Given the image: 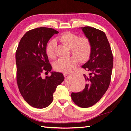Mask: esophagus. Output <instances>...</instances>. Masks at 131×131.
Masks as SVG:
<instances>
[{"mask_svg":"<svg viewBox=\"0 0 131 131\" xmlns=\"http://www.w3.org/2000/svg\"><path fill=\"white\" fill-rule=\"evenodd\" d=\"M69 74H70V73H64V74H63V75H64V77H66L67 76H68V75H69Z\"/></svg>","mask_w":131,"mask_h":131,"instance_id":"34e87169","label":"esophagus"}]
</instances>
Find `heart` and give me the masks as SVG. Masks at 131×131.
<instances>
[{"mask_svg":"<svg viewBox=\"0 0 131 131\" xmlns=\"http://www.w3.org/2000/svg\"><path fill=\"white\" fill-rule=\"evenodd\" d=\"M59 40L71 50L73 56L67 58H60L54 64V68L57 72L69 73L75 68L79 60L85 62L89 58L92 46L89 39L85 37L79 38L78 35L68 31L62 34ZM56 41L54 39L50 40L46 45V53L49 58L55 57V47Z\"/></svg>","mask_w":131,"mask_h":131,"instance_id":"b5f03b06","label":"heart"}]
</instances>
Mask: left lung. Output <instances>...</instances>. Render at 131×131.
Wrapping results in <instances>:
<instances>
[{
	"label": "left lung",
	"instance_id": "1",
	"mask_svg": "<svg viewBox=\"0 0 131 131\" xmlns=\"http://www.w3.org/2000/svg\"><path fill=\"white\" fill-rule=\"evenodd\" d=\"M81 29L92 46L89 60L82 66L89 75L84 74L87 82L85 89L81 92H72L71 97L75 104L86 108L97 103L108 90L112 76L113 57L104 32L89 26Z\"/></svg>",
	"mask_w": 131,
	"mask_h": 131
}]
</instances>
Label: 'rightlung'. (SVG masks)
<instances>
[{"mask_svg":"<svg viewBox=\"0 0 131 131\" xmlns=\"http://www.w3.org/2000/svg\"><path fill=\"white\" fill-rule=\"evenodd\" d=\"M58 31L40 27L27 31L22 37L16 52L17 83L22 97L37 109L48 106L53 101L57 86L64 81L63 75L51 72L50 77L41 78L43 72L52 69L46 53L47 43Z\"/></svg>","mask_w":131,"mask_h":131,"instance_id":"right-lung-1","label":"right lung"}]
</instances>
